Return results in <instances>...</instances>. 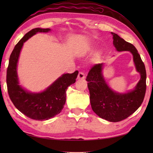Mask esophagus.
I'll return each mask as SVG.
<instances>
[{"label":"esophagus","instance_id":"obj_1","mask_svg":"<svg viewBox=\"0 0 153 153\" xmlns=\"http://www.w3.org/2000/svg\"><path fill=\"white\" fill-rule=\"evenodd\" d=\"M85 74H84L83 72H79L78 76H77V79H85Z\"/></svg>","mask_w":153,"mask_h":153}]
</instances>
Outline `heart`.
<instances>
[{"mask_svg":"<svg viewBox=\"0 0 153 153\" xmlns=\"http://www.w3.org/2000/svg\"><path fill=\"white\" fill-rule=\"evenodd\" d=\"M89 51H92V50H91V49H90ZM97 57H98V58H99V57L100 56V54H97Z\"/></svg>","mask_w":153,"mask_h":153,"instance_id":"1","label":"heart"}]
</instances>
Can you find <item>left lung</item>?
<instances>
[{
    "label": "left lung",
    "instance_id": "8db88e82",
    "mask_svg": "<svg viewBox=\"0 0 153 153\" xmlns=\"http://www.w3.org/2000/svg\"><path fill=\"white\" fill-rule=\"evenodd\" d=\"M113 45L118 52L129 51L141 78L134 89L121 93L112 90L102 74L105 64H95L87 75L86 81L90 93L92 110L100 118L112 122H120L135 112L143 101L146 92V70L137 50L132 44L112 33Z\"/></svg>",
    "mask_w": 153,
    "mask_h": 153
}]
</instances>
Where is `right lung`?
Masks as SVG:
<instances>
[{
  "label": "right lung",
  "instance_id": "obj_1",
  "mask_svg": "<svg viewBox=\"0 0 153 153\" xmlns=\"http://www.w3.org/2000/svg\"><path fill=\"white\" fill-rule=\"evenodd\" d=\"M51 31L49 28L38 27L25 34L12 52L6 74L8 95L16 108L28 118L41 121L53 118L62 111L66 102L67 88L76 82L78 75L77 70L73 74H64L43 91L39 93L28 91L19 85L17 66L24 43L37 33Z\"/></svg>",
  "mask_w": 153,
  "mask_h": 153
}]
</instances>
